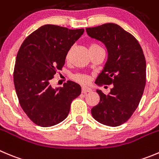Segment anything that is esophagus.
<instances>
[{
    "label": "esophagus",
    "instance_id": "esophagus-1",
    "mask_svg": "<svg viewBox=\"0 0 159 159\" xmlns=\"http://www.w3.org/2000/svg\"><path fill=\"white\" fill-rule=\"evenodd\" d=\"M92 89L89 88V87H82L81 89V93H91Z\"/></svg>",
    "mask_w": 159,
    "mask_h": 159
}]
</instances>
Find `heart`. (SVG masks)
I'll use <instances>...</instances> for the list:
<instances>
[{
  "label": "heart",
  "mask_w": 159,
  "mask_h": 159,
  "mask_svg": "<svg viewBox=\"0 0 159 159\" xmlns=\"http://www.w3.org/2000/svg\"><path fill=\"white\" fill-rule=\"evenodd\" d=\"M102 48L100 45L96 43L93 42L89 44V50L90 51H93V50H96V49H100ZM71 49H70L68 51L67 54H66V59H68L70 56V54ZM74 79L75 80L78 82L81 83V84H86L89 81V77L87 75H77L75 76H74Z\"/></svg>",
  "instance_id": "obj_1"
}]
</instances>
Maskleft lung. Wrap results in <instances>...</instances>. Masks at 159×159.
Segmentation results:
<instances>
[{
	"instance_id": "left-lung-1",
	"label": "left lung",
	"mask_w": 159,
	"mask_h": 159,
	"mask_svg": "<svg viewBox=\"0 0 159 159\" xmlns=\"http://www.w3.org/2000/svg\"><path fill=\"white\" fill-rule=\"evenodd\" d=\"M86 32L107 49V61L97 83L113 84L108 95L96 90L100 103L92 108V115L101 124L118 126L133 115L144 91L146 60L143 50L131 34L115 23L86 28Z\"/></svg>"
}]
</instances>
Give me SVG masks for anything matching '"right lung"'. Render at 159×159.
<instances>
[{
    "instance_id": "obj_1",
    "label": "right lung",
    "mask_w": 159,
    "mask_h": 159,
    "mask_svg": "<svg viewBox=\"0 0 159 159\" xmlns=\"http://www.w3.org/2000/svg\"><path fill=\"white\" fill-rule=\"evenodd\" d=\"M84 31L44 25L24 40L18 52L13 74L16 94L23 111L39 126L63 121L71 102L81 94V86L74 81L53 89L50 81L61 70L68 51Z\"/></svg>"
}]
</instances>
